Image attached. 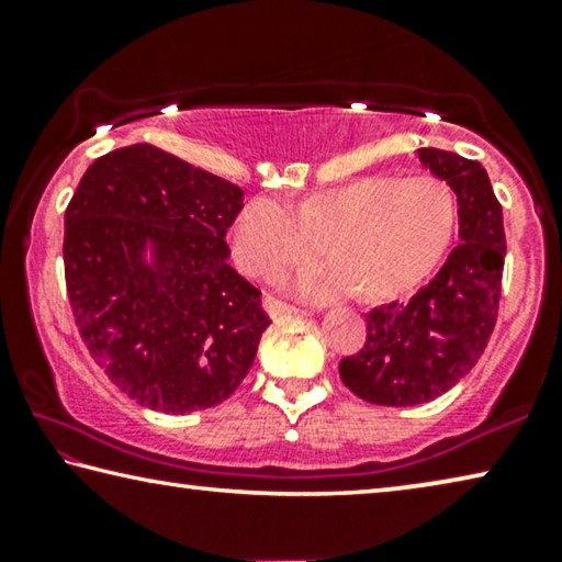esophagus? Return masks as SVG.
<instances>
[{"label":"esophagus","mask_w":562,"mask_h":562,"mask_svg":"<svg viewBox=\"0 0 562 562\" xmlns=\"http://www.w3.org/2000/svg\"><path fill=\"white\" fill-rule=\"evenodd\" d=\"M265 310L270 317H290V315H305V310H300L290 303H282L278 297H265Z\"/></svg>","instance_id":"esophagus-1"}]
</instances>
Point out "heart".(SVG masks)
<instances>
[{
    "mask_svg": "<svg viewBox=\"0 0 562 562\" xmlns=\"http://www.w3.org/2000/svg\"><path fill=\"white\" fill-rule=\"evenodd\" d=\"M459 227L454 189L437 176H363L315 191L295 206L249 199L232 224V252L255 278H278L317 252L333 265L310 267L297 290L333 300L358 290L386 303L408 295L447 257Z\"/></svg>",
    "mask_w": 562,
    "mask_h": 562,
    "instance_id": "heart-1",
    "label": "heart"
}]
</instances>
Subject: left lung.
Returning <instances> with one entry per match:
<instances>
[{
	"instance_id": "left-lung-1",
	"label": "left lung",
	"mask_w": 562,
	"mask_h": 562,
	"mask_svg": "<svg viewBox=\"0 0 562 562\" xmlns=\"http://www.w3.org/2000/svg\"><path fill=\"white\" fill-rule=\"evenodd\" d=\"M418 158L454 189L462 241L408 303L373 307L363 348L340 361L342 383L379 406L426 404L462 381L487 348L499 310L507 245L487 171L451 150L418 148Z\"/></svg>"
}]
</instances>
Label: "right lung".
Listing matches in <instances>:
<instances>
[{
  "instance_id": "obj_1",
  "label": "right lung",
  "mask_w": 562,
  "mask_h": 562,
  "mask_svg": "<svg viewBox=\"0 0 562 562\" xmlns=\"http://www.w3.org/2000/svg\"><path fill=\"white\" fill-rule=\"evenodd\" d=\"M245 191L166 150L100 156L65 212V282L80 338L140 406L191 414L229 398L272 321L229 267ZM151 262H145V249Z\"/></svg>"
}]
</instances>
